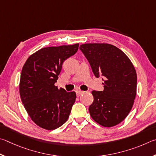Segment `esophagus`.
<instances>
[{
  "label": "esophagus",
  "mask_w": 156,
  "mask_h": 156,
  "mask_svg": "<svg viewBox=\"0 0 156 156\" xmlns=\"http://www.w3.org/2000/svg\"><path fill=\"white\" fill-rule=\"evenodd\" d=\"M84 92H83V91H81V90H76V96L77 97H80V96H81V95H82Z\"/></svg>",
  "instance_id": "34e87169"
}]
</instances>
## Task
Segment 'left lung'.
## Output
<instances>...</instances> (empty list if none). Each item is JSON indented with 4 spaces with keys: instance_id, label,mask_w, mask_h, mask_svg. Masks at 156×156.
<instances>
[{
    "instance_id": "1",
    "label": "left lung",
    "mask_w": 156,
    "mask_h": 156,
    "mask_svg": "<svg viewBox=\"0 0 156 156\" xmlns=\"http://www.w3.org/2000/svg\"><path fill=\"white\" fill-rule=\"evenodd\" d=\"M96 77L103 76V91L92 92L90 116L103 127L115 126L126 118L136 94L137 75L132 62L109 44H84L80 47Z\"/></svg>"
}]
</instances>
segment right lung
<instances>
[{"instance_id":"1","label":"right lung","mask_w":156,"mask_h":156,"mask_svg":"<svg viewBox=\"0 0 156 156\" xmlns=\"http://www.w3.org/2000/svg\"><path fill=\"white\" fill-rule=\"evenodd\" d=\"M79 44L51 46L31 55L20 75L21 101L38 126L53 130L65 123L76 99L75 92H67L55 86L66 59L78 51Z\"/></svg>"}]
</instances>
